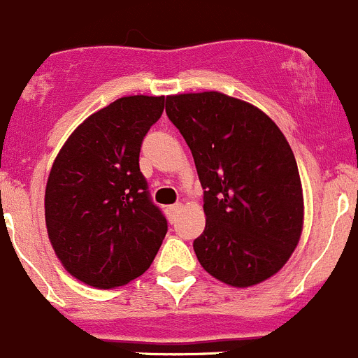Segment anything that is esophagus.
<instances>
[{
	"label": "esophagus",
	"instance_id": "1",
	"mask_svg": "<svg viewBox=\"0 0 358 358\" xmlns=\"http://www.w3.org/2000/svg\"><path fill=\"white\" fill-rule=\"evenodd\" d=\"M180 210V203H176V205H169L167 207V214H169V219L171 221H174L176 215H178V212Z\"/></svg>",
	"mask_w": 358,
	"mask_h": 358
}]
</instances>
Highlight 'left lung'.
<instances>
[{"mask_svg":"<svg viewBox=\"0 0 358 358\" xmlns=\"http://www.w3.org/2000/svg\"><path fill=\"white\" fill-rule=\"evenodd\" d=\"M169 120L193 155L207 222L193 242L207 273L249 287L277 273L303 229V189L270 116L219 92L169 95Z\"/></svg>","mask_w":358,"mask_h":358,"instance_id":"8db88e82","label":"left lung"}]
</instances>
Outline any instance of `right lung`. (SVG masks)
Returning a JSON list of instances; mask_svg holds the SVG:
<instances>
[{"label": "right lung", "mask_w": 358, "mask_h": 358, "mask_svg": "<svg viewBox=\"0 0 358 358\" xmlns=\"http://www.w3.org/2000/svg\"><path fill=\"white\" fill-rule=\"evenodd\" d=\"M165 97L130 95L88 116L59 151L45 191L48 238L83 284L113 289L153 263L167 219L139 169L148 130Z\"/></svg>", "instance_id": "right-lung-1"}]
</instances>
